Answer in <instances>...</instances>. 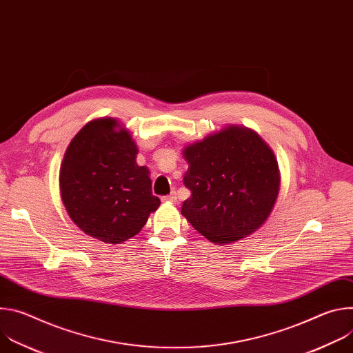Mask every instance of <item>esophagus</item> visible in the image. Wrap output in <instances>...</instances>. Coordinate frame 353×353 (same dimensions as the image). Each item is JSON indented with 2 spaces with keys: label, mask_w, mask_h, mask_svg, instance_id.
Instances as JSON below:
<instances>
[{
  "label": "esophagus",
  "mask_w": 353,
  "mask_h": 353,
  "mask_svg": "<svg viewBox=\"0 0 353 353\" xmlns=\"http://www.w3.org/2000/svg\"><path fill=\"white\" fill-rule=\"evenodd\" d=\"M162 199H163V201H169V203H173V204H177V195H176V192H173V194H170V195H166V196H163Z\"/></svg>",
  "instance_id": "1"
}]
</instances>
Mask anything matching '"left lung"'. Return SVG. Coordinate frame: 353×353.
<instances>
[{
	"instance_id": "left-lung-1",
	"label": "left lung",
	"mask_w": 353,
	"mask_h": 353,
	"mask_svg": "<svg viewBox=\"0 0 353 353\" xmlns=\"http://www.w3.org/2000/svg\"><path fill=\"white\" fill-rule=\"evenodd\" d=\"M184 184L191 196L181 214L215 244H230L259 230L281 188L274 150L251 128L229 124L183 149Z\"/></svg>"
}]
</instances>
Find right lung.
Returning a JSON list of instances; mask_svg holds the SVG:
<instances>
[{
    "mask_svg": "<svg viewBox=\"0 0 353 353\" xmlns=\"http://www.w3.org/2000/svg\"><path fill=\"white\" fill-rule=\"evenodd\" d=\"M138 146L117 119L86 123L71 139L60 168V192L71 221L88 236L120 244L141 232L161 199L152 195Z\"/></svg>",
    "mask_w": 353,
    "mask_h": 353,
    "instance_id": "right-lung-1",
    "label": "right lung"
}]
</instances>
